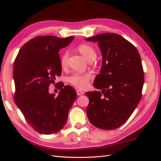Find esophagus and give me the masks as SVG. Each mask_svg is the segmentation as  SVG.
Instances as JSON below:
<instances>
[{
	"instance_id": "esophagus-1",
	"label": "esophagus",
	"mask_w": 161,
	"mask_h": 161,
	"mask_svg": "<svg viewBox=\"0 0 161 161\" xmlns=\"http://www.w3.org/2000/svg\"><path fill=\"white\" fill-rule=\"evenodd\" d=\"M76 93H77V95H79V96H80V95H84L85 92H84L83 91H81V90L78 89V90H76Z\"/></svg>"
}]
</instances>
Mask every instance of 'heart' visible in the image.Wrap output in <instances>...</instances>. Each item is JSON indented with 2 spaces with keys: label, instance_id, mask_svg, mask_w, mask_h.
Wrapping results in <instances>:
<instances>
[{
  "label": "heart",
  "instance_id": "obj_1",
  "mask_svg": "<svg viewBox=\"0 0 161 161\" xmlns=\"http://www.w3.org/2000/svg\"><path fill=\"white\" fill-rule=\"evenodd\" d=\"M78 50L80 53V54L83 56L85 59L88 61L93 60L96 58L97 53L95 48L89 44L82 43L79 45L77 47ZM68 58H69V53L65 52L62 53L60 56V65L61 67L64 69L67 65ZM92 78V75L89 72L86 73H78L75 72L68 76L67 80L72 85H74L78 88L85 89L88 86L89 82Z\"/></svg>",
  "mask_w": 161,
  "mask_h": 161
}]
</instances>
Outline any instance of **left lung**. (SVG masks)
<instances>
[{
	"label": "left lung",
	"mask_w": 161,
	"mask_h": 161,
	"mask_svg": "<svg viewBox=\"0 0 161 161\" xmlns=\"http://www.w3.org/2000/svg\"><path fill=\"white\" fill-rule=\"evenodd\" d=\"M85 40L98 42L103 60L93 83L102 91L86 92L87 117L97 128L116 129L128 120L142 97L144 76L140 53L116 33H101Z\"/></svg>",
	"instance_id": "8db88e82"
}]
</instances>
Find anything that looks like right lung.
<instances>
[{
    "mask_svg": "<svg viewBox=\"0 0 161 161\" xmlns=\"http://www.w3.org/2000/svg\"><path fill=\"white\" fill-rule=\"evenodd\" d=\"M74 38L34 37L22 46L14 60V102L29 124L40 134H54L64 128L76 99L74 88L62 82L57 97L49 93L50 84L62 73L59 50Z\"/></svg>",
    "mask_w": 161,
    "mask_h": 161,
    "instance_id": "obj_1",
    "label": "right lung"
}]
</instances>
